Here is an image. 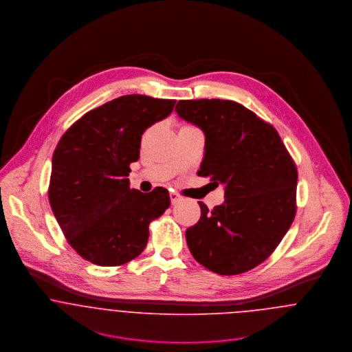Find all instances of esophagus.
<instances>
[{
  "label": "esophagus",
  "mask_w": 352,
  "mask_h": 352,
  "mask_svg": "<svg viewBox=\"0 0 352 352\" xmlns=\"http://www.w3.org/2000/svg\"><path fill=\"white\" fill-rule=\"evenodd\" d=\"M169 197H170V204H172V205L180 203V201L183 200V197H182L179 193H175V192H172V193L169 195Z\"/></svg>",
  "instance_id": "1"
}]
</instances>
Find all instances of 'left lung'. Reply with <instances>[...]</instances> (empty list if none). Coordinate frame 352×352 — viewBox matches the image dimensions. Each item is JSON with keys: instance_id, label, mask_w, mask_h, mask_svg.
Returning a JSON list of instances; mask_svg holds the SVG:
<instances>
[{"instance_id": "8db88e82", "label": "left lung", "mask_w": 352, "mask_h": 352, "mask_svg": "<svg viewBox=\"0 0 352 352\" xmlns=\"http://www.w3.org/2000/svg\"><path fill=\"white\" fill-rule=\"evenodd\" d=\"M176 112L205 133L199 176L225 186V201L186 229L188 248L208 270L236 276L267 258L296 217L294 160L276 129L240 103L179 100Z\"/></svg>"}]
</instances>
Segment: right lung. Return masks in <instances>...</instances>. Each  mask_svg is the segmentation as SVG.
Masks as SVG:
<instances>
[{"mask_svg":"<svg viewBox=\"0 0 352 352\" xmlns=\"http://www.w3.org/2000/svg\"><path fill=\"white\" fill-rule=\"evenodd\" d=\"M176 100L131 94L78 119L53 155L49 201L66 240L82 258L119 266L146 248L149 222L170 204L166 188L131 189L143 132L166 119Z\"/></svg>","mask_w":352,"mask_h":352,"instance_id":"add662e5","label":"right lung"}]
</instances>
